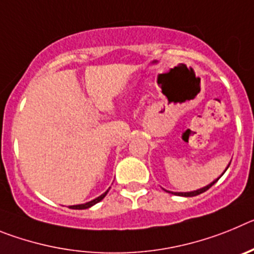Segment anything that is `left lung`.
<instances>
[{"instance_id":"left-lung-1","label":"left lung","mask_w":254,"mask_h":254,"mask_svg":"<svg viewBox=\"0 0 254 254\" xmlns=\"http://www.w3.org/2000/svg\"><path fill=\"white\" fill-rule=\"evenodd\" d=\"M221 176H223V174H221ZM219 178H220V177H219ZM219 178H217L216 181H214V182H212V183H211V185H208V186H206V187L201 188V190H193V192H185V193H183V192H177V193H174V194H178V196H185V197H193V196H197V194H201V193H203V192H206V190H207L208 188H211V187H212V186H214L215 183H216V182L219 181Z\"/></svg>"}]
</instances>
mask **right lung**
I'll list each match as a JSON object with an SVG mask.
<instances>
[{"instance_id":"1","label":"right lung","mask_w":254,"mask_h":254,"mask_svg":"<svg viewBox=\"0 0 254 254\" xmlns=\"http://www.w3.org/2000/svg\"><path fill=\"white\" fill-rule=\"evenodd\" d=\"M108 190H107V192H105V193H103L102 196H99V197H98V198H95V199H93V201H90V202H86V203H84V205H75V206H69V207H71V208H75V210H85V208H89V207H91V206H93V205H95V203L100 202V201H102V199L104 198L105 196H107Z\"/></svg>"}]
</instances>
